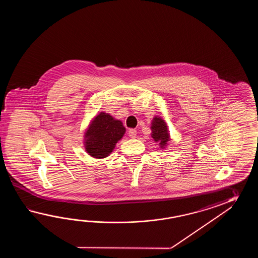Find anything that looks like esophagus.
<instances>
[{
	"instance_id": "esophagus-1",
	"label": "esophagus",
	"mask_w": 258,
	"mask_h": 258,
	"mask_svg": "<svg viewBox=\"0 0 258 258\" xmlns=\"http://www.w3.org/2000/svg\"><path fill=\"white\" fill-rule=\"evenodd\" d=\"M128 135H129V137H131V138H136L137 135V130L136 129H130L128 131Z\"/></svg>"
}]
</instances>
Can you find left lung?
<instances>
[{"mask_svg":"<svg viewBox=\"0 0 258 258\" xmlns=\"http://www.w3.org/2000/svg\"><path fill=\"white\" fill-rule=\"evenodd\" d=\"M151 137L153 138L155 143H158L159 148L165 149L169 145L170 141V136L168 125L164 120L159 117L155 116L151 121Z\"/></svg>","mask_w":258,"mask_h":258,"instance_id":"8db88e82","label":"left lung"}]
</instances>
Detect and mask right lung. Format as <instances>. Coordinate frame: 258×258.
<instances>
[{
  "instance_id": "add662e5",
  "label": "right lung",
  "mask_w": 258,
  "mask_h": 258,
  "mask_svg": "<svg viewBox=\"0 0 258 258\" xmlns=\"http://www.w3.org/2000/svg\"><path fill=\"white\" fill-rule=\"evenodd\" d=\"M125 131L120 120L101 111L90 121L85 131V150L94 159L107 158L124 136Z\"/></svg>"
}]
</instances>
